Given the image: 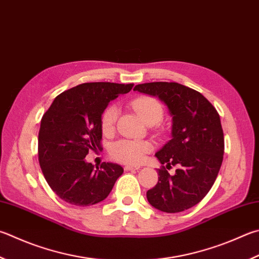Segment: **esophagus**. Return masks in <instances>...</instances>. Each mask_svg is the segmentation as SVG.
Returning <instances> with one entry per match:
<instances>
[{"label":"esophagus","instance_id":"34e87169","mask_svg":"<svg viewBox=\"0 0 259 259\" xmlns=\"http://www.w3.org/2000/svg\"><path fill=\"white\" fill-rule=\"evenodd\" d=\"M139 166H133V165H125L124 170L125 171H135V170H139Z\"/></svg>","mask_w":259,"mask_h":259}]
</instances>
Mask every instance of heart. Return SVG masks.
<instances>
[{
    "instance_id": "1",
    "label": "heart",
    "mask_w": 259,
    "mask_h": 259,
    "mask_svg": "<svg viewBox=\"0 0 259 259\" xmlns=\"http://www.w3.org/2000/svg\"><path fill=\"white\" fill-rule=\"evenodd\" d=\"M131 106L147 124H156L162 120L164 111L158 101L149 96H142L136 98L131 103ZM119 115V107L111 104L103 111L101 117V125L103 133L109 135L114 130L115 122ZM152 144L148 142H138V140H119L111 146V156L117 162L137 165L142 163L146 156L152 150Z\"/></svg>"
}]
</instances>
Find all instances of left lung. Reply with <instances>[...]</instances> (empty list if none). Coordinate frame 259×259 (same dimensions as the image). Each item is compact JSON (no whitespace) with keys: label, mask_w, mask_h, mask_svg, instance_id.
<instances>
[{"label":"left lung","mask_w":259,"mask_h":259,"mask_svg":"<svg viewBox=\"0 0 259 259\" xmlns=\"http://www.w3.org/2000/svg\"><path fill=\"white\" fill-rule=\"evenodd\" d=\"M134 91L158 97L172 116L171 140L155 154L161 164L177 165L171 176L158 168V182L147 191L149 204L165 213L192 207L214 185L224 154L218 111L200 93L178 82H147Z\"/></svg>","instance_id":"1"}]
</instances>
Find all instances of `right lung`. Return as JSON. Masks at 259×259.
<instances>
[{
	"label": "right lung",
	"mask_w": 259,
	"mask_h": 259,
	"mask_svg": "<svg viewBox=\"0 0 259 259\" xmlns=\"http://www.w3.org/2000/svg\"><path fill=\"white\" fill-rule=\"evenodd\" d=\"M133 83L86 82L61 93L41 117L38 159L41 172L61 199L76 206L104 200L123 167L87 163L89 150L102 149L101 117L111 101L126 94Z\"/></svg>",
	"instance_id": "add662e5"
}]
</instances>
